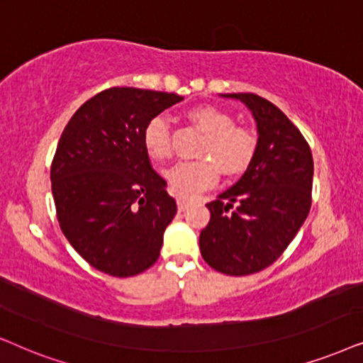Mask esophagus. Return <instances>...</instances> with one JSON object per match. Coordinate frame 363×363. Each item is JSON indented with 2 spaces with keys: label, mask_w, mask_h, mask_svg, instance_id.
<instances>
[{
  "label": "esophagus",
  "mask_w": 363,
  "mask_h": 363,
  "mask_svg": "<svg viewBox=\"0 0 363 363\" xmlns=\"http://www.w3.org/2000/svg\"><path fill=\"white\" fill-rule=\"evenodd\" d=\"M189 204H191V202L187 201V199H184V197H179V199H177V209L181 211V212L187 211V207H189Z\"/></svg>",
  "instance_id": "1"
}]
</instances>
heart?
I'll return each mask as SVG.
<instances>
[{
  "label": "heart",
  "mask_w": 363,
  "mask_h": 363,
  "mask_svg": "<svg viewBox=\"0 0 363 363\" xmlns=\"http://www.w3.org/2000/svg\"><path fill=\"white\" fill-rule=\"evenodd\" d=\"M192 123L206 134L194 162H179L166 171L172 191L181 197L196 196L217 181L219 171L227 177L245 172L257 151V136L252 129L234 124V118L217 106L202 104L187 113ZM143 147L152 161L164 162L172 157V131L162 116L149 119L143 131Z\"/></svg>",
  "instance_id": "b5f03b06"
}]
</instances>
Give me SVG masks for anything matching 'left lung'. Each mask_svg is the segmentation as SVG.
Here are the masks:
<instances>
[{
    "label": "left lung",
    "mask_w": 363,
    "mask_h": 363,
    "mask_svg": "<svg viewBox=\"0 0 363 363\" xmlns=\"http://www.w3.org/2000/svg\"><path fill=\"white\" fill-rule=\"evenodd\" d=\"M242 101L257 123L252 164L230 189L207 204L201 254L217 272L250 275L274 264L292 242L312 204L313 159L296 124L270 101L252 93Z\"/></svg>",
    "instance_id": "obj_1"
}]
</instances>
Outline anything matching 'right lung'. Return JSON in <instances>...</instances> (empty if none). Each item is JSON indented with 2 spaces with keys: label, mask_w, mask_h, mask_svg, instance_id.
Listing matches in <instances>:
<instances>
[{
  "label": "right lung",
  "mask_w": 363,
  "mask_h": 363,
  "mask_svg": "<svg viewBox=\"0 0 363 363\" xmlns=\"http://www.w3.org/2000/svg\"><path fill=\"white\" fill-rule=\"evenodd\" d=\"M184 98L109 88L72 114L51 164V191L62 234L89 265L131 277L156 262L177 212L166 181L143 147L149 119Z\"/></svg>",
  "instance_id": "obj_1"
}]
</instances>
